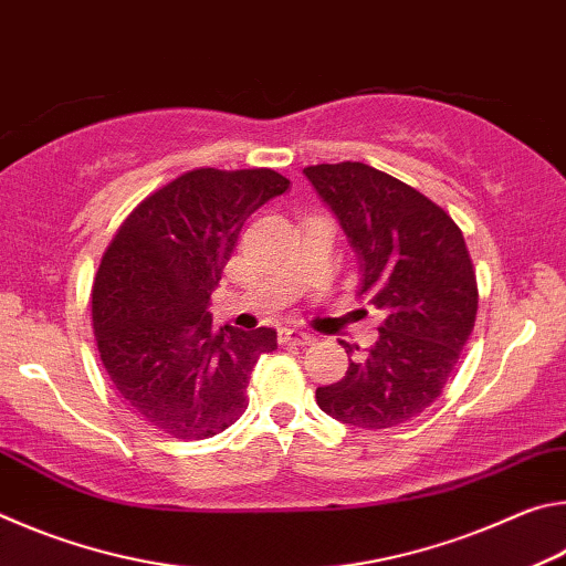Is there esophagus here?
<instances>
[{
	"mask_svg": "<svg viewBox=\"0 0 566 566\" xmlns=\"http://www.w3.org/2000/svg\"><path fill=\"white\" fill-rule=\"evenodd\" d=\"M280 342L282 344H310V342H314V334H310L306 329H300V327H284V329H280Z\"/></svg>",
	"mask_w": 566,
	"mask_h": 566,
	"instance_id": "obj_1",
	"label": "esophagus"
}]
</instances>
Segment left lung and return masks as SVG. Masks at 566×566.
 <instances>
[{
  "mask_svg": "<svg viewBox=\"0 0 566 566\" xmlns=\"http://www.w3.org/2000/svg\"><path fill=\"white\" fill-rule=\"evenodd\" d=\"M359 264V300L381 314L369 349L344 344L347 375L317 387L329 417L387 429L442 395L476 319V276L462 229L405 181L361 161L304 169Z\"/></svg>",
  "mask_w": 566,
  "mask_h": 566,
  "instance_id": "obj_1",
  "label": "left lung"
}]
</instances>
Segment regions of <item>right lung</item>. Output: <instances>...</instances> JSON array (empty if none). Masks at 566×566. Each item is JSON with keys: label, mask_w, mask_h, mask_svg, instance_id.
Returning <instances> with one entry per match:
<instances>
[{"label": "right lung", "mask_w": 566, "mask_h": 566, "mask_svg": "<svg viewBox=\"0 0 566 566\" xmlns=\"http://www.w3.org/2000/svg\"><path fill=\"white\" fill-rule=\"evenodd\" d=\"M286 189L274 169L187 171L134 209L104 252L92 290L99 357L124 405L155 429L207 439L244 415L276 332L214 329L209 296L247 219Z\"/></svg>", "instance_id": "right-lung-1"}]
</instances>
